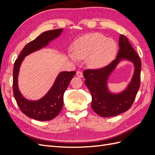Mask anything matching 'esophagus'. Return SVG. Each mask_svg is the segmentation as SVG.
I'll return each instance as SVG.
<instances>
[{"mask_svg": "<svg viewBox=\"0 0 155 155\" xmlns=\"http://www.w3.org/2000/svg\"><path fill=\"white\" fill-rule=\"evenodd\" d=\"M76 75H77V76H78V77L80 78H83V73H82L81 72H80V71H77V72H76Z\"/></svg>", "mask_w": 155, "mask_h": 155, "instance_id": "1", "label": "esophagus"}]
</instances>
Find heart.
<instances>
[{"label": "heart", "mask_w": 155, "mask_h": 155, "mask_svg": "<svg viewBox=\"0 0 155 155\" xmlns=\"http://www.w3.org/2000/svg\"><path fill=\"white\" fill-rule=\"evenodd\" d=\"M70 59H86L87 64L92 69L101 68L109 64L118 50L114 39L98 33H92L81 37L72 45Z\"/></svg>", "instance_id": "1"}]
</instances>
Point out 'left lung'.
Returning a JSON list of instances; mask_svg holds the SVG:
<instances>
[{
    "label": "left lung",
    "instance_id": "8db88e82",
    "mask_svg": "<svg viewBox=\"0 0 155 155\" xmlns=\"http://www.w3.org/2000/svg\"><path fill=\"white\" fill-rule=\"evenodd\" d=\"M120 50L116 59L108 66L98 70H87L83 72L85 83L92 95L91 106L97 114L112 117L120 114L133 105L140 85L141 61L123 35L119 37ZM122 61H128L134 66V74L127 87L120 92L114 93L108 88V80L114 70Z\"/></svg>",
    "mask_w": 155,
    "mask_h": 155
}]
</instances>
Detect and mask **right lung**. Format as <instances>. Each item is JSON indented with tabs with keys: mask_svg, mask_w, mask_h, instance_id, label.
I'll return each instance as SVG.
<instances>
[{
	"mask_svg": "<svg viewBox=\"0 0 155 155\" xmlns=\"http://www.w3.org/2000/svg\"><path fill=\"white\" fill-rule=\"evenodd\" d=\"M63 29L46 31L35 39L28 43L21 52L14 64L13 72V91L14 97L21 110L31 119L48 121L54 119L61 111L63 107L64 93L68 88L76 72L63 71L59 72L46 94L37 100H30L23 96L18 85V77L21 65L25 57L47 46L62 34Z\"/></svg>",
	"mask_w": 155,
	"mask_h": 155,
	"instance_id": "add662e5",
	"label": "right lung"
}]
</instances>
